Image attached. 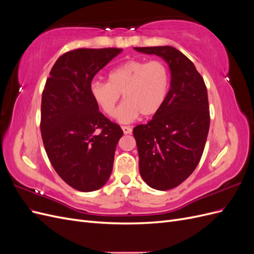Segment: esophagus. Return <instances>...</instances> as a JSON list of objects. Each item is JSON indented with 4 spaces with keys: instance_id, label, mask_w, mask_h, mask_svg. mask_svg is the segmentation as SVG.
Here are the masks:
<instances>
[{
    "instance_id": "1",
    "label": "esophagus",
    "mask_w": 254,
    "mask_h": 254,
    "mask_svg": "<svg viewBox=\"0 0 254 254\" xmlns=\"http://www.w3.org/2000/svg\"><path fill=\"white\" fill-rule=\"evenodd\" d=\"M122 130H123V132H124L125 134H130L132 132V129L130 128L129 126H122Z\"/></svg>"
}]
</instances>
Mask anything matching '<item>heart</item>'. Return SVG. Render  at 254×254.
<instances>
[{
	"label": "heart",
	"mask_w": 254,
	"mask_h": 254,
	"mask_svg": "<svg viewBox=\"0 0 254 254\" xmlns=\"http://www.w3.org/2000/svg\"><path fill=\"white\" fill-rule=\"evenodd\" d=\"M170 70L162 60H128L108 74V82L93 81L90 94L101 111L113 117L121 94L125 102L117 112L122 123H130L140 114L150 117L165 102L170 87Z\"/></svg>",
	"instance_id": "obj_1"
}]
</instances>
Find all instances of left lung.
Wrapping results in <instances>:
<instances>
[{
  "mask_svg": "<svg viewBox=\"0 0 254 254\" xmlns=\"http://www.w3.org/2000/svg\"><path fill=\"white\" fill-rule=\"evenodd\" d=\"M162 57L171 70V89L147 124L133 128L143 180L152 189L178 187L195 171L210 128L207 91L194 64L173 47L134 48Z\"/></svg>",
  "mask_w": 254,
  "mask_h": 254,
  "instance_id": "obj_1",
  "label": "left lung"
}]
</instances>
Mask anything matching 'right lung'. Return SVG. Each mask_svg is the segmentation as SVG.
I'll return each instance as SVG.
<instances>
[{"mask_svg":"<svg viewBox=\"0 0 254 254\" xmlns=\"http://www.w3.org/2000/svg\"><path fill=\"white\" fill-rule=\"evenodd\" d=\"M122 52L77 49L53 65L41 101L40 130L54 170L80 191L101 189L112 172L121 127L98 111L90 86L98 71Z\"/></svg>","mask_w":254,"mask_h":254,"instance_id":"add662e5","label":"right lung"}]
</instances>
